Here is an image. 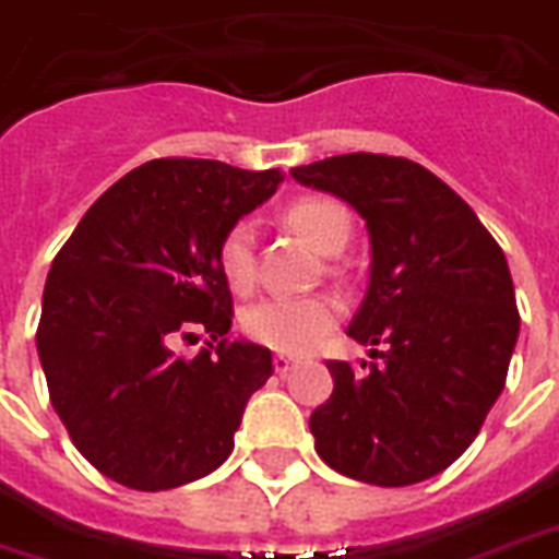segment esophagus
<instances>
[{"instance_id":"obj_1","label":"esophagus","mask_w":559,"mask_h":559,"mask_svg":"<svg viewBox=\"0 0 559 559\" xmlns=\"http://www.w3.org/2000/svg\"><path fill=\"white\" fill-rule=\"evenodd\" d=\"M295 366H297L295 357H288V354H274V369H276V372H280V374L292 372Z\"/></svg>"}]
</instances>
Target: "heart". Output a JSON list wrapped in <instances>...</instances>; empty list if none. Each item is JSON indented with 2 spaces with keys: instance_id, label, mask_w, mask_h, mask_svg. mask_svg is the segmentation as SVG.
I'll return each instance as SVG.
<instances>
[{
  "instance_id": "b5f03b06",
  "label": "heart",
  "mask_w": 559,
  "mask_h": 559,
  "mask_svg": "<svg viewBox=\"0 0 559 559\" xmlns=\"http://www.w3.org/2000/svg\"><path fill=\"white\" fill-rule=\"evenodd\" d=\"M285 219L316 250L340 252L352 238L348 207L328 195H304L285 207ZM217 267L231 292H250L259 271L255 259V229L250 219H238L223 231L217 247ZM340 321V304L330 295L312 297H262L243 309L240 328L252 342L280 354H307Z\"/></svg>"
}]
</instances>
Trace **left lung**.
I'll list each match as a JSON object with an SVG mask.
<instances>
[{
  "instance_id": "8db88e82",
  "label": "left lung",
  "mask_w": 559,
  "mask_h": 559,
  "mask_svg": "<svg viewBox=\"0 0 559 559\" xmlns=\"http://www.w3.org/2000/svg\"><path fill=\"white\" fill-rule=\"evenodd\" d=\"M292 175L366 219L372 271L348 336L384 345L366 374L328 364L333 393L309 417L316 450L369 486L423 483L474 443L507 384L521 324L507 255L462 195L408 157L357 151Z\"/></svg>"
}]
</instances>
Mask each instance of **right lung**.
Instances as JSON below:
<instances>
[{"label":"right lung","mask_w":559,"mask_h":559,"mask_svg":"<svg viewBox=\"0 0 559 559\" xmlns=\"http://www.w3.org/2000/svg\"><path fill=\"white\" fill-rule=\"evenodd\" d=\"M280 181V169L151 160L52 259L35 333L50 402L85 462L121 486L166 491L229 459L274 357L226 340L235 309L217 247ZM199 335L209 345L195 358L177 352Z\"/></svg>","instance_id":"add662e5"}]
</instances>
